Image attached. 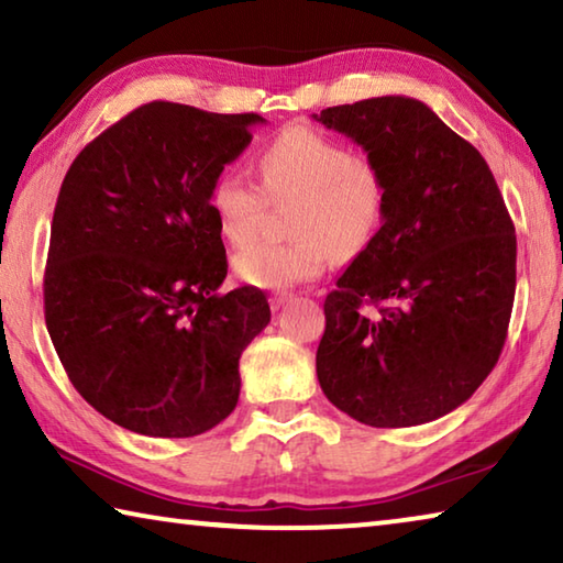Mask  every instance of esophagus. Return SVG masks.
Segmentation results:
<instances>
[{"label":"esophagus","mask_w":563,"mask_h":563,"mask_svg":"<svg viewBox=\"0 0 563 563\" xmlns=\"http://www.w3.org/2000/svg\"><path fill=\"white\" fill-rule=\"evenodd\" d=\"M290 300H292L290 292H273V295H271V308H273V310H280L283 305H288Z\"/></svg>","instance_id":"34e87169"}]
</instances>
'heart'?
I'll return each mask as SVG.
<instances>
[{"instance_id": "1", "label": "heart", "mask_w": 563, "mask_h": 563, "mask_svg": "<svg viewBox=\"0 0 563 563\" xmlns=\"http://www.w3.org/2000/svg\"><path fill=\"white\" fill-rule=\"evenodd\" d=\"M261 188L241 170L225 168L208 190V206L225 241L243 245L258 231L268 198H298L290 243L255 241L235 253V275L265 290L318 278L338 258H355L373 243L387 211L379 168L355 156L345 141L312 126H288L261 151Z\"/></svg>"}]
</instances>
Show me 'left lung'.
<instances>
[{"instance_id":"obj_1","label":"left lung","mask_w":563,"mask_h":563,"mask_svg":"<svg viewBox=\"0 0 563 563\" xmlns=\"http://www.w3.org/2000/svg\"><path fill=\"white\" fill-rule=\"evenodd\" d=\"M312 119L379 168L387 211L325 298V397L369 427L460 407L497 365L517 290V235L487 161L427 103L377 97Z\"/></svg>"}]
</instances>
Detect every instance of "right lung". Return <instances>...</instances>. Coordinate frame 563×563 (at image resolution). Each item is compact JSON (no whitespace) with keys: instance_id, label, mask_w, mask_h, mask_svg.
I'll use <instances>...</instances> for the list:
<instances>
[{"instance_id":"add662e5","label":"right lung","mask_w":563,"mask_h":563,"mask_svg":"<svg viewBox=\"0 0 563 563\" xmlns=\"http://www.w3.org/2000/svg\"><path fill=\"white\" fill-rule=\"evenodd\" d=\"M258 113L151 101L84 146L56 198L44 318L87 402L146 437H196L233 412L238 360L271 322L228 273L208 190Z\"/></svg>"}]
</instances>
